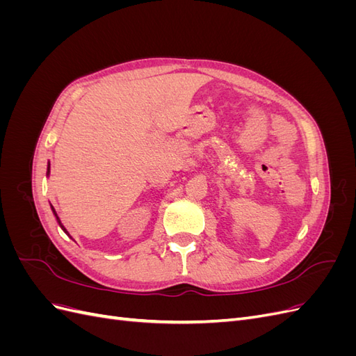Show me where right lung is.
<instances>
[{
    "instance_id": "right-lung-1",
    "label": "right lung",
    "mask_w": 356,
    "mask_h": 356,
    "mask_svg": "<svg viewBox=\"0 0 356 356\" xmlns=\"http://www.w3.org/2000/svg\"><path fill=\"white\" fill-rule=\"evenodd\" d=\"M49 174H50V163H49V166H47V177H49ZM50 208H51V211H53V213H55V217H56V221H58V224H59V227L63 230V232H65L68 236H70V233L67 232V229L65 227H63V224L60 222V218L58 217V213H56V211H55V208H53L51 207V204H50ZM70 238H71V236H70Z\"/></svg>"
}]
</instances>
